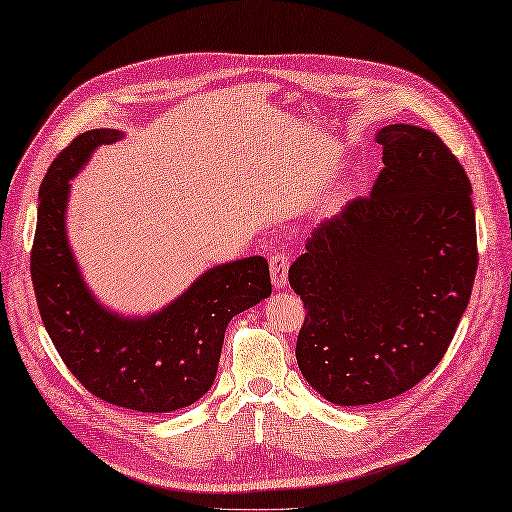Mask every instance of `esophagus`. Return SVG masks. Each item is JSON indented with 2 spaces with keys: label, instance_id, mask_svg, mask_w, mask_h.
Here are the masks:
<instances>
[{
  "label": "esophagus",
  "instance_id": "obj_1",
  "mask_svg": "<svg viewBox=\"0 0 512 512\" xmlns=\"http://www.w3.org/2000/svg\"><path fill=\"white\" fill-rule=\"evenodd\" d=\"M269 274L271 283L276 289H283L287 285V274H289V254H271L269 256Z\"/></svg>",
  "mask_w": 512,
  "mask_h": 512
}]
</instances>
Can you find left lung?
I'll list each match as a JSON object with an SVG mask.
<instances>
[{"mask_svg": "<svg viewBox=\"0 0 512 512\" xmlns=\"http://www.w3.org/2000/svg\"><path fill=\"white\" fill-rule=\"evenodd\" d=\"M384 168L369 196L322 223L289 267L305 302L296 360L338 406L391 400L451 344L477 271L473 187L435 132L375 134Z\"/></svg>", "mask_w": 512, "mask_h": 512, "instance_id": "1", "label": "left lung"}]
</instances>
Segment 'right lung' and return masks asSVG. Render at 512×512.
<instances>
[{
    "label": "right lung",
    "instance_id": "add662e5",
    "mask_svg": "<svg viewBox=\"0 0 512 512\" xmlns=\"http://www.w3.org/2000/svg\"><path fill=\"white\" fill-rule=\"evenodd\" d=\"M123 139L101 128L79 134L39 187L30 276L48 336L70 373L99 400L141 413H170L210 391L229 320L271 294L263 256L207 269L156 314L125 318L92 296L68 245L66 207L99 145Z\"/></svg>",
    "mask_w": 512,
    "mask_h": 512
}]
</instances>
